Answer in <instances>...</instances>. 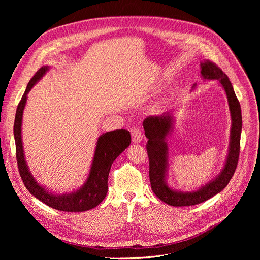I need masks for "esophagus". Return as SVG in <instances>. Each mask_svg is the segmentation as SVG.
I'll list each match as a JSON object with an SVG mask.
<instances>
[{
  "label": "esophagus",
  "instance_id": "esophagus-1",
  "mask_svg": "<svg viewBox=\"0 0 260 260\" xmlns=\"http://www.w3.org/2000/svg\"><path fill=\"white\" fill-rule=\"evenodd\" d=\"M131 134H132V140L134 143H140L142 141L143 135L139 128H132Z\"/></svg>",
  "mask_w": 260,
  "mask_h": 260
}]
</instances>
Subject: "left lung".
I'll list each match as a JSON object with an SVG mask.
<instances>
[{"instance_id":"8db88e82","label":"left lung","mask_w":260,"mask_h":260,"mask_svg":"<svg viewBox=\"0 0 260 260\" xmlns=\"http://www.w3.org/2000/svg\"><path fill=\"white\" fill-rule=\"evenodd\" d=\"M200 75L204 81L217 80L225 91L231 113V133L228 156L224 166L215 178L203 184L196 190L175 189L167 182L169 168V146L168 136L171 135L174 126L175 117L173 112L160 116L147 117L143 121V128L146 138V151L149 159V180L155 195L173 207H187L206 201L216 194L220 193L233 177L239 158L240 135L242 128V117L239 101L232 86L228 76L215 63L206 60L200 62ZM197 84H194L195 88Z\"/></svg>"}]
</instances>
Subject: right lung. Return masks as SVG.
<instances>
[{"label": "right lung", "instance_id": "add662e5", "mask_svg": "<svg viewBox=\"0 0 260 260\" xmlns=\"http://www.w3.org/2000/svg\"><path fill=\"white\" fill-rule=\"evenodd\" d=\"M49 71V66H42L27 84L26 90L18 105L13 135H15L18 168L21 178L36 198L47 204L48 207L63 212H85L93 209L105 198L107 194V180L111 167L116 158L131 144V134L126 129H116L102 134L95 144L93 158L89 174L84 184L74 192L57 194L49 188L38 183L27 166L22 141V120L27 101V93L37 82Z\"/></svg>", "mask_w": 260, "mask_h": 260}]
</instances>
